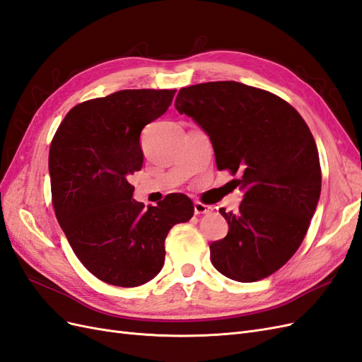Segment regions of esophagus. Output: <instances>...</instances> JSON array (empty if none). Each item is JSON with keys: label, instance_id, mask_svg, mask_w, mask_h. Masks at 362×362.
Masks as SVG:
<instances>
[{"label": "esophagus", "instance_id": "34e87169", "mask_svg": "<svg viewBox=\"0 0 362 362\" xmlns=\"http://www.w3.org/2000/svg\"><path fill=\"white\" fill-rule=\"evenodd\" d=\"M211 211H212V208H211V206H208V204H203L200 202H195L194 203V212H195V215H204V214H209Z\"/></svg>", "mask_w": 362, "mask_h": 362}]
</instances>
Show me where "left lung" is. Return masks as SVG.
I'll return each mask as SVG.
<instances>
[{
	"label": "left lung",
	"instance_id": "left-lung-1",
	"mask_svg": "<svg viewBox=\"0 0 362 362\" xmlns=\"http://www.w3.org/2000/svg\"><path fill=\"white\" fill-rule=\"evenodd\" d=\"M209 136L218 170L240 174L238 212L209 245L212 265L236 282L273 274L300 247L322 191V170L311 130L277 95L238 81L183 88L174 103Z\"/></svg>",
	"mask_w": 362,
	"mask_h": 362
}]
</instances>
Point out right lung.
Here are the masks:
<instances>
[{"mask_svg":"<svg viewBox=\"0 0 362 362\" xmlns=\"http://www.w3.org/2000/svg\"><path fill=\"white\" fill-rule=\"evenodd\" d=\"M174 94L126 89L80 103L51 142L57 221L80 262L106 284L132 288L151 281L163 267L170 229L194 215L183 194L146 209L127 180L142 168V129L167 112Z\"/></svg>","mask_w":362,"mask_h":362,"instance_id":"obj_1","label":"right lung"}]
</instances>
